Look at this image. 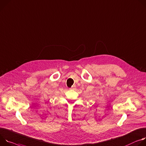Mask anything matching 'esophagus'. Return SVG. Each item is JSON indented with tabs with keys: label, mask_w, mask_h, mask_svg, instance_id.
<instances>
[{
	"label": "esophagus",
	"mask_w": 146,
	"mask_h": 146,
	"mask_svg": "<svg viewBox=\"0 0 146 146\" xmlns=\"http://www.w3.org/2000/svg\"><path fill=\"white\" fill-rule=\"evenodd\" d=\"M72 89H74V86H73V88H72Z\"/></svg>",
	"instance_id": "34e87169"
}]
</instances>
